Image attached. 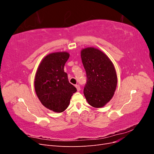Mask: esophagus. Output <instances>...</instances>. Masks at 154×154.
I'll return each instance as SVG.
<instances>
[{"mask_svg":"<svg viewBox=\"0 0 154 154\" xmlns=\"http://www.w3.org/2000/svg\"><path fill=\"white\" fill-rule=\"evenodd\" d=\"M75 87H76V88H77V91H80L81 88H80V85H76Z\"/></svg>","mask_w":154,"mask_h":154,"instance_id":"esophagus-1","label":"esophagus"}]
</instances>
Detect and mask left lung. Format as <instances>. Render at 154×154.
<instances>
[{
    "instance_id": "left-lung-1",
    "label": "left lung",
    "mask_w": 154,
    "mask_h": 154,
    "mask_svg": "<svg viewBox=\"0 0 154 154\" xmlns=\"http://www.w3.org/2000/svg\"><path fill=\"white\" fill-rule=\"evenodd\" d=\"M81 58L87 74L83 94L90 105L103 107L113 97L117 86L114 65L105 53L94 48L82 49Z\"/></svg>"
}]
</instances>
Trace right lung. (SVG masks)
<instances>
[{"instance_id":"add662e5","label":"right lung","mask_w":154,"mask_h":154,"mask_svg":"<svg viewBox=\"0 0 154 154\" xmlns=\"http://www.w3.org/2000/svg\"><path fill=\"white\" fill-rule=\"evenodd\" d=\"M69 58L67 52L49 54L42 60L36 72V94L42 104L55 112L66 110L73 93L77 91L63 70Z\"/></svg>"}]
</instances>
